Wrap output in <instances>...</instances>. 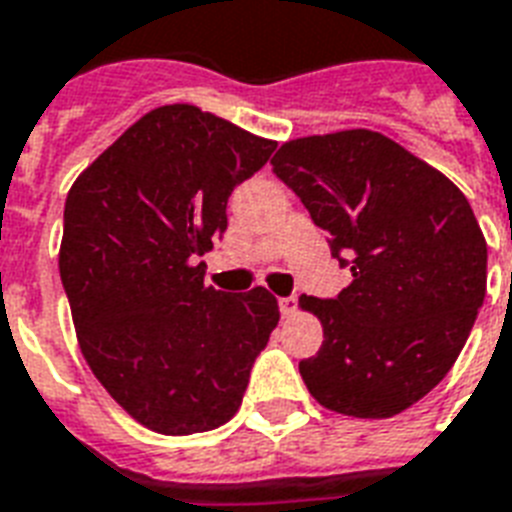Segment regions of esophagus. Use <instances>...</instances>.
<instances>
[{
	"mask_svg": "<svg viewBox=\"0 0 512 512\" xmlns=\"http://www.w3.org/2000/svg\"><path fill=\"white\" fill-rule=\"evenodd\" d=\"M279 311H281V316H284V319L295 316V313H297V297H281Z\"/></svg>",
	"mask_w": 512,
	"mask_h": 512,
	"instance_id": "1",
	"label": "esophagus"
}]
</instances>
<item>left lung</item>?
Returning <instances> with one entry per match:
<instances>
[{"label": "left lung", "mask_w": 512, "mask_h": 512, "mask_svg": "<svg viewBox=\"0 0 512 512\" xmlns=\"http://www.w3.org/2000/svg\"><path fill=\"white\" fill-rule=\"evenodd\" d=\"M271 164L353 273L335 300L300 297L324 327L303 382L348 417L404 412L444 380L484 305L486 239L465 193L372 130L289 140Z\"/></svg>", "instance_id": "8db88e82"}]
</instances>
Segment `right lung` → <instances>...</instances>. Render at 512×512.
<instances>
[{"instance_id":"1","label":"right lung","mask_w":512,"mask_h":512,"mask_svg":"<svg viewBox=\"0 0 512 512\" xmlns=\"http://www.w3.org/2000/svg\"><path fill=\"white\" fill-rule=\"evenodd\" d=\"M276 140L188 103L140 116L66 196L60 279L92 374L132 420L164 436L220 428L239 412L257 353L279 324L263 287L204 284L228 196Z\"/></svg>"}]
</instances>
